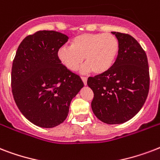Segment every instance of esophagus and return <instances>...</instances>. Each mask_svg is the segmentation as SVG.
I'll return each instance as SVG.
<instances>
[{
    "label": "esophagus",
    "mask_w": 160,
    "mask_h": 160,
    "mask_svg": "<svg viewBox=\"0 0 160 160\" xmlns=\"http://www.w3.org/2000/svg\"><path fill=\"white\" fill-rule=\"evenodd\" d=\"M81 80H82L83 83H84V85H87V78L85 77V76H81Z\"/></svg>",
    "instance_id": "1"
}]
</instances>
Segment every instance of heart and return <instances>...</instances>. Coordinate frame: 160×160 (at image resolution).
Here are the masks:
<instances>
[{"label":"heart","instance_id":"obj_1","mask_svg":"<svg viewBox=\"0 0 160 160\" xmlns=\"http://www.w3.org/2000/svg\"><path fill=\"white\" fill-rule=\"evenodd\" d=\"M119 51V41L112 34L85 33L73 39L71 46L60 47L57 57L71 71L77 70L85 58L86 65L83 71L92 70L96 75H100L113 66Z\"/></svg>","mask_w":160,"mask_h":160}]
</instances>
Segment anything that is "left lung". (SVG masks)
I'll return each instance as SVG.
<instances>
[{"label": "left lung", "mask_w": 160, "mask_h": 160, "mask_svg": "<svg viewBox=\"0 0 160 160\" xmlns=\"http://www.w3.org/2000/svg\"><path fill=\"white\" fill-rule=\"evenodd\" d=\"M119 51L108 71L89 77L93 90L91 108L98 119L109 124H123L141 109L149 90L148 59L139 42L129 34L112 32Z\"/></svg>", "instance_id": "8db88e82"}]
</instances>
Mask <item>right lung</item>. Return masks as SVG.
<instances>
[{
    "mask_svg": "<svg viewBox=\"0 0 160 160\" xmlns=\"http://www.w3.org/2000/svg\"><path fill=\"white\" fill-rule=\"evenodd\" d=\"M67 36L39 31L20 44L11 69V90L21 114L32 124L53 128L63 123L84 83L60 63L58 50Z\"/></svg>",
    "mask_w": 160,
    "mask_h": 160,
    "instance_id": "right-lung-1",
    "label": "right lung"
}]
</instances>
